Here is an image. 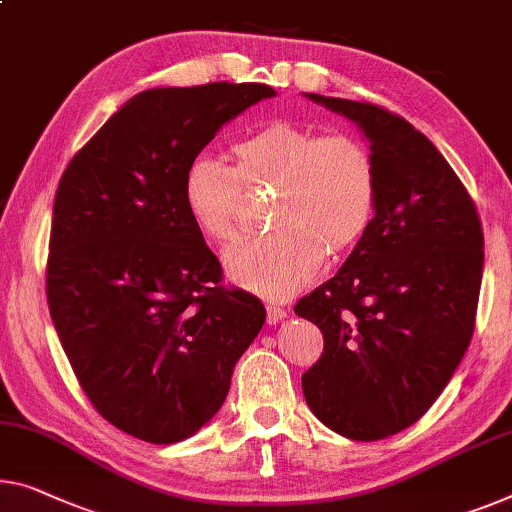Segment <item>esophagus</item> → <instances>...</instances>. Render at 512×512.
Wrapping results in <instances>:
<instances>
[{
  "instance_id": "esophagus-1",
  "label": "esophagus",
  "mask_w": 512,
  "mask_h": 512,
  "mask_svg": "<svg viewBox=\"0 0 512 512\" xmlns=\"http://www.w3.org/2000/svg\"><path fill=\"white\" fill-rule=\"evenodd\" d=\"M285 317H287L285 308H280V305H276V303L266 305V322H269V324H278Z\"/></svg>"
}]
</instances>
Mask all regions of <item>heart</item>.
<instances>
[{
	"instance_id": "1",
	"label": "heart",
	"mask_w": 512,
	"mask_h": 512,
	"mask_svg": "<svg viewBox=\"0 0 512 512\" xmlns=\"http://www.w3.org/2000/svg\"><path fill=\"white\" fill-rule=\"evenodd\" d=\"M236 165L197 156L183 174V207L207 239L225 243L239 230L243 186H276L273 225L227 248L225 271L266 299H287L322 269L326 248L347 253L377 211V165L354 135H319L273 121L232 144Z\"/></svg>"
}]
</instances>
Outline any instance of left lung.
Returning a JSON list of instances; mask_svg holds the SVG:
<instances>
[{
  "mask_svg": "<svg viewBox=\"0 0 512 512\" xmlns=\"http://www.w3.org/2000/svg\"><path fill=\"white\" fill-rule=\"evenodd\" d=\"M305 96L361 128L379 195L347 262L294 308L324 335L303 395L333 432L377 441L416 423L467 352L483 227L453 167L407 119L372 103Z\"/></svg>",
  "mask_w": 512,
  "mask_h": 512,
  "instance_id": "left-lung-1",
  "label": "left lung"
}]
</instances>
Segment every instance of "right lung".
I'll return each mask as SVG.
<instances>
[{
    "label": "right lung",
    "instance_id": "obj_1",
    "mask_svg": "<svg viewBox=\"0 0 512 512\" xmlns=\"http://www.w3.org/2000/svg\"><path fill=\"white\" fill-rule=\"evenodd\" d=\"M276 89L257 82L133 96L61 174L45 292L61 347L98 414L177 444L223 407L264 326L183 207V174L223 124Z\"/></svg>",
    "mask_w": 512,
    "mask_h": 512
}]
</instances>
